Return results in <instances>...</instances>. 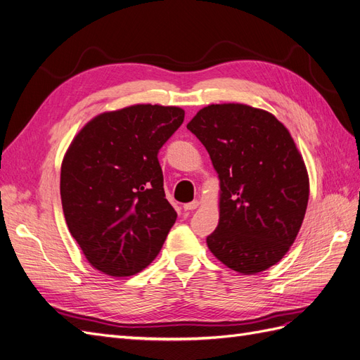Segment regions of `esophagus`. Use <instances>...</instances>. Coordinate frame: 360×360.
I'll return each mask as SVG.
<instances>
[{
    "label": "esophagus",
    "instance_id": "obj_1",
    "mask_svg": "<svg viewBox=\"0 0 360 360\" xmlns=\"http://www.w3.org/2000/svg\"><path fill=\"white\" fill-rule=\"evenodd\" d=\"M200 205V202L197 201V200H193L192 202H188V204H184L183 205V209L184 210H186V212H191V210H195V209H197V207Z\"/></svg>",
    "mask_w": 360,
    "mask_h": 360
}]
</instances>
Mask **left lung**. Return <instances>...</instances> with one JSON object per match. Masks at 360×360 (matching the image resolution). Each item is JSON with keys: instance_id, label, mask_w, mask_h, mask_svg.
<instances>
[{"instance_id": "left-lung-1", "label": "left lung", "mask_w": 360, "mask_h": 360, "mask_svg": "<svg viewBox=\"0 0 360 360\" xmlns=\"http://www.w3.org/2000/svg\"><path fill=\"white\" fill-rule=\"evenodd\" d=\"M188 129L221 180V214L207 246L238 274L255 275L287 254L309 198L303 159L275 115L240 103L209 105Z\"/></svg>"}]
</instances>
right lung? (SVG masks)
Here are the masks:
<instances>
[{
    "instance_id": "add662e5",
    "label": "right lung",
    "mask_w": 360,
    "mask_h": 360,
    "mask_svg": "<svg viewBox=\"0 0 360 360\" xmlns=\"http://www.w3.org/2000/svg\"><path fill=\"white\" fill-rule=\"evenodd\" d=\"M183 120L177 106L134 105L97 115L75 136L61 165V204L94 269L132 276L160 252L177 213L158 155Z\"/></svg>"
}]
</instances>
